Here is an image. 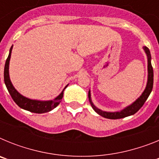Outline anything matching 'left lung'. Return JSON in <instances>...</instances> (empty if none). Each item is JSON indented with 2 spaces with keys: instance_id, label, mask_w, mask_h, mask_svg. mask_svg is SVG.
Masks as SVG:
<instances>
[{
  "instance_id": "1",
  "label": "left lung",
  "mask_w": 159,
  "mask_h": 159,
  "mask_svg": "<svg viewBox=\"0 0 159 159\" xmlns=\"http://www.w3.org/2000/svg\"><path fill=\"white\" fill-rule=\"evenodd\" d=\"M143 50L147 54V71H148V76H147V86H146L145 90L143 91L142 95H140L134 102H132L131 104L129 106L123 108V110L119 111H105L100 110L99 108L95 107L94 103L92 101V97H91V91L89 90L88 92V99H89V102L92 105L93 110L96 112L97 114H99V116L102 117H104L106 119H122V118L127 117V116H133L134 114H135L139 110L140 108L143 106L144 102L147 99L150 94H151V91L153 88V84H154V71H153V67L151 65V56L150 50L147 47L144 46L143 47Z\"/></svg>"
}]
</instances>
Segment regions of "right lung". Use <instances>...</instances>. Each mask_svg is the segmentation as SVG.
Instances as JSON below:
<instances>
[{
    "instance_id": "add662e5",
    "label": "right lung",
    "mask_w": 159,
    "mask_h": 159,
    "mask_svg": "<svg viewBox=\"0 0 159 159\" xmlns=\"http://www.w3.org/2000/svg\"><path fill=\"white\" fill-rule=\"evenodd\" d=\"M12 49V46L9 50V54H8V57L6 60V62H5V70H4V80H5L7 89L12 96L14 102L24 110L29 111L33 112V113H46V112L53 110L55 107H57L60 104V102L62 100L64 91L68 84L64 88L61 93L52 100H36V99H31L22 95L21 94L19 93L16 91V88H14L10 80V77H9V70L8 69H9V61H10Z\"/></svg>"
}]
</instances>
